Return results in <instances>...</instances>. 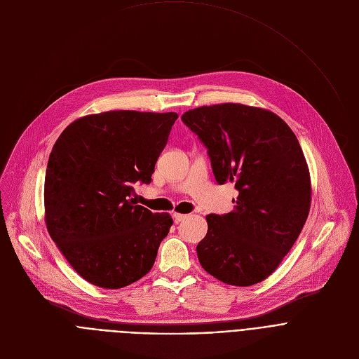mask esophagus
<instances>
[{
  "instance_id": "1",
  "label": "esophagus",
  "mask_w": 359,
  "mask_h": 359,
  "mask_svg": "<svg viewBox=\"0 0 359 359\" xmlns=\"http://www.w3.org/2000/svg\"><path fill=\"white\" fill-rule=\"evenodd\" d=\"M172 217H174L175 222H181V221H184V219L187 218V215H185V214H180V212H174V214H172Z\"/></svg>"
}]
</instances>
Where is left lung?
Masks as SVG:
<instances>
[{"label": "left lung", "mask_w": 359, "mask_h": 359, "mask_svg": "<svg viewBox=\"0 0 359 359\" xmlns=\"http://www.w3.org/2000/svg\"><path fill=\"white\" fill-rule=\"evenodd\" d=\"M181 119L208 148L217 182L240 192L231 212L205 217L198 259L228 285H255L280 266L309 214L311 177L298 138L281 116L244 104L198 107Z\"/></svg>", "instance_id": "1"}]
</instances>
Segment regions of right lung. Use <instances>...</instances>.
<instances>
[{
    "label": "right lung",
    "instance_id": "obj_1",
    "mask_svg": "<svg viewBox=\"0 0 359 359\" xmlns=\"http://www.w3.org/2000/svg\"><path fill=\"white\" fill-rule=\"evenodd\" d=\"M177 112L107 111L75 119L50 154L44 207L53 241L90 284L124 288L149 272L172 225L135 205L134 184L151 182Z\"/></svg>",
    "mask_w": 359,
    "mask_h": 359
}]
</instances>
